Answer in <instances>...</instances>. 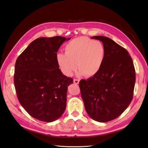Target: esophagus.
I'll return each mask as SVG.
<instances>
[{"mask_svg":"<svg viewBox=\"0 0 148 148\" xmlns=\"http://www.w3.org/2000/svg\"><path fill=\"white\" fill-rule=\"evenodd\" d=\"M73 82H74V83H75V84H79V80L78 79H73Z\"/></svg>","mask_w":148,"mask_h":148,"instance_id":"34e87169","label":"esophagus"}]
</instances>
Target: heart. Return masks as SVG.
<instances>
[{
    "mask_svg": "<svg viewBox=\"0 0 148 148\" xmlns=\"http://www.w3.org/2000/svg\"><path fill=\"white\" fill-rule=\"evenodd\" d=\"M65 53H58L56 60L64 75L70 77L77 68V75L87 77L96 75L102 68L106 49L99 41L86 37L71 40L65 47Z\"/></svg>",
    "mask_w": 148,
    "mask_h": 148,
    "instance_id": "1",
    "label": "heart"
}]
</instances>
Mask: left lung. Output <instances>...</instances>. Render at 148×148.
I'll return each instance as SVG.
<instances>
[{"label":"left lung","mask_w":148,"mask_h":148,"mask_svg":"<svg viewBox=\"0 0 148 148\" xmlns=\"http://www.w3.org/2000/svg\"><path fill=\"white\" fill-rule=\"evenodd\" d=\"M101 41L106 49L100 71L79 82L85 109L89 117L99 122H107L122 114L133 99L135 70L126 49L107 37L91 38Z\"/></svg>","instance_id":"left-lung-1"}]
</instances>
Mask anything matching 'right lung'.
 Returning <instances> with one entry per match:
<instances>
[{"mask_svg": "<svg viewBox=\"0 0 148 148\" xmlns=\"http://www.w3.org/2000/svg\"><path fill=\"white\" fill-rule=\"evenodd\" d=\"M70 38L35 39L18 57L14 84L20 103L33 118L52 122L64 114L72 78L64 75L56 60L61 45Z\"/></svg>", "mask_w": 148, "mask_h": 148, "instance_id": "1", "label": "right lung"}]
</instances>
